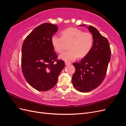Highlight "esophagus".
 <instances>
[{
	"label": "esophagus",
	"instance_id": "34e87169",
	"mask_svg": "<svg viewBox=\"0 0 126 126\" xmlns=\"http://www.w3.org/2000/svg\"><path fill=\"white\" fill-rule=\"evenodd\" d=\"M71 64V63H69V62H65V64H66V66L68 65V64Z\"/></svg>",
	"mask_w": 126,
	"mask_h": 126
}]
</instances>
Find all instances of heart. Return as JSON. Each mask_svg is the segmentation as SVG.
<instances>
[{
    "instance_id": "b5f03b06",
    "label": "heart",
    "mask_w": 126,
    "mask_h": 126,
    "mask_svg": "<svg viewBox=\"0 0 126 126\" xmlns=\"http://www.w3.org/2000/svg\"><path fill=\"white\" fill-rule=\"evenodd\" d=\"M62 36L56 35L51 37V44L55 50L61 52L63 50L64 42L69 43V50L63 52L59 58L66 62L72 61L86 56L93 47L94 38L90 32H83L76 28H69L62 32Z\"/></svg>"
}]
</instances>
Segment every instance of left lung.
Instances as JSON below:
<instances>
[{"label":"left lung","mask_w":126,"mask_h":126,"mask_svg":"<svg viewBox=\"0 0 126 126\" xmlns=\"http://www.w3.org/2000/svg\"><path fill=\"white\" fill-rule=\"evenodd\" d=\"M86 27L92 33L93 46L80 62L73 63L76 70L72 78L74 87L81 93L89 92L101 84L106 77L111 56L107 39L93 26Z\"/></svg>","instance_id":"left-lung-1"}]
</instances>
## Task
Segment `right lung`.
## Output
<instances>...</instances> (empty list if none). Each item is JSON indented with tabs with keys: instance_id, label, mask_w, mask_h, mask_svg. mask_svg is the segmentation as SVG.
Listing matches in <instances>:
<instances>
[{
	"instance_id": "right-lung-1",
	"label": "right lung",
	"mask_w": 126,
	"mask_h": 126,
	"mask_svg": "<svg viewBox=\"0 0 126 126\" xmlns=\"http://www.w3.org/2000/svg\"><path fill=\"white\" fill-rule=\"evenodd\" d=\"M57 30L56 25L41 24L29 34L22 46V74L29 84L37 90L52 88L64 67L63 60L57 59L51 44V37Z\"/></svg>"
}]
</instances>
